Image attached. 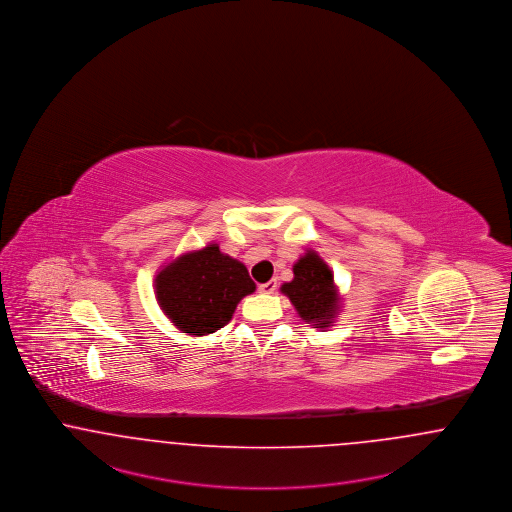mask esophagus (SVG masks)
I'll use <instances>...</instances> for the list:
<instances>
[{
    "label": "esophagus",
    "mask_w": 512,
    "mask_h": 512,
    "mask_svg": "<svg viewBox=\"0 0 512 512\" xmlns=\"http://www.w3.org/2000/svg\"><path fill=\"white\" fill-rule=\"evenodd\" d=\"M258 290L262 292V294H273L275 290H277V281H267V283H262Z\"/></svg>",
    "instance_id": "1"
}]
</instances>
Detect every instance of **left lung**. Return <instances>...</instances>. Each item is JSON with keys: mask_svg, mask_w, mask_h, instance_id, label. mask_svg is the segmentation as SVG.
Listing matches in <instances>:
<instances>
[{"mask_svg": "<svg viewBox=\"0 0 512 512\" xmlns=\"http://www.w3.org/2000/svg\"><path fill=\"white\" fill-rule=\"evenodd\" d=\"M294 279L281 287L289 296L294 310L313 329H327L340 312V298L334 285V275L317 252L306 250L304 256L292 266Z\"/></svg>", "mask_w": 512, "mask_h": 512, "instance_id": "obj_1", "label": "left lung"}]
</instances>
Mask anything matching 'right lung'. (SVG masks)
<instances>
[{"instance_id":"obj_1","label":"right lung","mask_w":512,"mask_h":512,"mask_svg":"<svg viewBox=\"0 0 512 512\" xmlns=\"http://www.w3.org/2000/svg\"><path fill=\"white\" fill-rule=\"evenodd\" d=\"M256 290L245 264L208 245L158 271L156 300L181 333L204 336L225 327L237 304Z\"/></svg>"}]
</instances>
